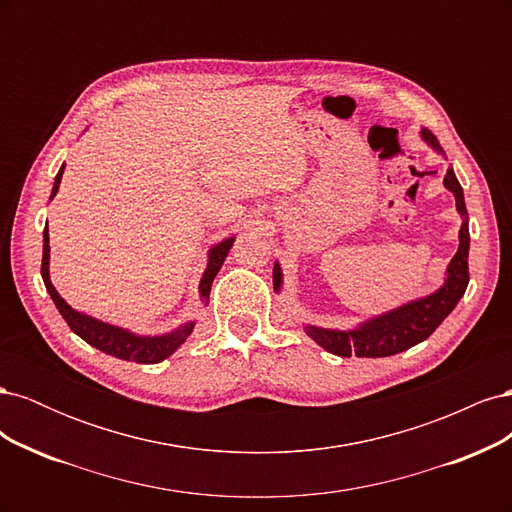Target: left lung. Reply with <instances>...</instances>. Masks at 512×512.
<instances>
[{"label": "left lung", "instance_id": "8db88e82", "mask_svg": "<svg viewBox=\"0 0 512 512\" xmlns=\"http://www.w3.org/2000/svg\"><path fill=\"white\" fill-rule=\"evenodd\" d=\"M425 141L442 153L438 138L429 130L421 132ZM444 185L455 194L457 211L463 215V224L459 230V250L448 265V277L440 290L425 299L412 301L404 307H397L389 314L371 318L363 322L354 331H329L318 327H307V335L314 339L318 346L337 356H367V359H378V356H391L404 352L416 344H421L433 331L440 327V322L453 312L463 292L468 288V250H470V230H468V211L463 190L453 173V168L446 170ZM273 286L280 290L282 273L280 267H273Z\"/></svg>", "mask_w": 512, "mask_h": 512}]
</instances>
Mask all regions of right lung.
<instances>
[{
  "label": "right lung",
  "mask_w": 512,
  "mask_h": 512,
  "mask_svg": "<svg viewBox=\"0 0 512 512\" xmlns=\"http://www.w3.org/2000/svg\"><path fill=\"white\" fill-rule=\"evenodd\" d=\"M64 168H66V164L59 168V173L55 177L51 198L59 190V183H61V175H64ZM232 243H235V237H230V239L218 243L209 252V265H207V271L203 275V280H200V294H203V299H209L213 277L218 275L226 254L230 252ZM49 250H51V247H49V226H46L44 228V245H42V269H40L44 286H46V290H49L55 307L59 309V314L64 316V320L68 322V327L76 335L83 337L87 344H91V346L106 352V354L117 356V359H123V361L153 365V363L164 361L166 356L173 354L185 342V339H188V335L192 333L194 322H188V324H183L181 329L168 333V335L138 337V335H134L130 331H123L119 327H113V324H106V322H100L96 318H89L85 314L74 312V309L64 299L59 297L57 290L53 288V284L49 280Z\"/></svg>",
  "instance_id": "add662e5"
}]
</instances>
